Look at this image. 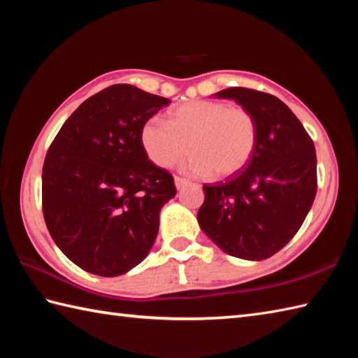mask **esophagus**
Instances as JSON below:
<instances>
[{
    "instance_id": "1",
    "label": "esophagus",
    "mask_w": 358,
    "mask_h": 358,
    "mask_svg": "<svg viewBox=\"0 0 358 358\" xmlns=\"http://www.w3.org/2000/svg\"><path fill=\"white\" fill-rule=\"evenodd\" d=\"M189 183V181L186 178H181V177H175V186H177V189H181L183 186H186Z\"/></svg>"
}]
</instances>
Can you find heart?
<instances>
[{
  "mask_svg": "<svg viewBox=\"0 0 358 358\" xmlns=\"http://www.w3.org/2000/svg\"><path fill=\"white\" fill-rule=\"evenodd\" d=\"M140 141L158 167L169 169L191 149L195 155L185 164L186 172L229 178L249 164L257 148L258 129L252 113L241 106L191 100L172 109L167 121L158 117L144 121Z\"/></svg>",
  "mask_w": 358,
  "mask_h": 358,
  "instance_id": "obj_1",
  "label": "heart"
}]
</instances>
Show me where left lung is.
Listing matches in <instances>:
<instances>
[{
    "mask_svg": "<svg viewBox=\"0 0 358 358\" xmlns=\"http://www.w3.org/2000/svg\"><path fill=\"white\" fill-rule=\"evenodd\" d=\"M232 98L252 113L258 141L249 164L234 177L204 185L199 210L201 229L232 257L264 260L299 232L317 194L314 141L287 106L271 94L229 87Z\"/></svg>",
    "mask_w": 358,
    "mask_h": 358,
    "instance_id": "1",
    "label": "left lung"
}]
</instances>
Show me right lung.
Masks as SVG:
<instances>
[{"mask_svg":"<svg viewBox=\"0 0 358 358\" xmlns=\"http://www.w3.org/2000/svg\"><path fill=\"white\" fill-rule=\"evenodd\" d=\"M169 104L131 85H113L80 104L43 164V215L63 254L81 269L117 277L141 263L158 234L173 177L148 158L144 121Z\"/></svg>","mask_w":358,"mask_h":358,"instance_id":"1","label":"right lung"}]
</instances>
